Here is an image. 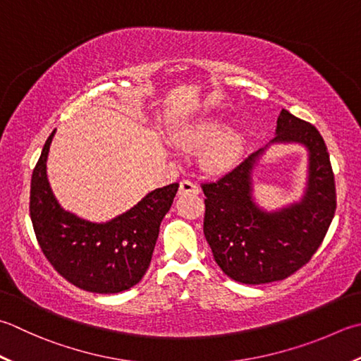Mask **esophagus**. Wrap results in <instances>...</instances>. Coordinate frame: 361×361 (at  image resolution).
I'll list each match as a JSON object with an SVG mask.
<instances>
[{
    "mask_svg": "<svg viewBox=\"0 0 361 361\" xmlns=\"http://www.w3.org/2000/svg\"><path fill=\"white\" fill-rule=\"evenodd\" d=\"M180 195H188V194H200V188L195 185L194 181L190 180H183L180 183V190H178Z\"/></svg>",
    "mask_w": 361,
    "mask_h": 361,
    "instance_id": "esophagus-1",
    "label": "esophagus"
}]
</instances>
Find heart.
<instances>
[{"mask_svg":"<svg viewBox=\"0 0 361 361\" xmlns=\"http://www.w3.org/2000/svg\"><path fill=\"white\" fill-rule=\"evenodd\" d=\"M221 134V125L217 123H204L199 130L189 136L176 137V142L185 145L202 147L207 145ZM239 150H241V136L236 131H227L211 145L204 153L203 161L204 166L213 169V171H222L230 167L236 161Z\"/></svg>","mask_w":361,"mask_h":361,"instance_id":"heart-1","label":"heart"}]
</instances>
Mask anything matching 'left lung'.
<instances>
[{"label": "left lung", "instance_id": "8db88e82", "mask_svg": "<svg viewBox=\"0 0 361 361\" xmlns=\"http://www.w3.org/2000/svg\"><path fill=\"white\" fill-rule=\"evenodd\" d=\"M272 142L308 148V188L300 203L264 213L252 200V169L263 150L219 180L202 183L204 238L222 272L245 285L283 280L305 266L326 238L336 209L335 176L316 126L281 109Z\"/></svg>", "mask_w": 361, "mask_h": 361}]
</instances>
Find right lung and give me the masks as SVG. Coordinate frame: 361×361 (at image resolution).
I'll use <instances>...</instances> for the list:
<instances>
[{
  "mask_svg": "<svg viewBox=\"0 0 361 361\" xmlns=\"http://www.w3.org/2000/svg\"><path fill=\"white\" fill-rule=\"evenodd\" d=\"M49 134L31 176L30 216L37 243L59 275L76 288L114 294L137 285L150 266L162 219L180 185L152 190L136 207L106 224L82 221L63 211L49 189Z\"/></svg>",
  "mask_w": 361,
  "mask_h": 361,
  "instance_id": "add662e5",
  "label": "right lung"
}]
</instances>
